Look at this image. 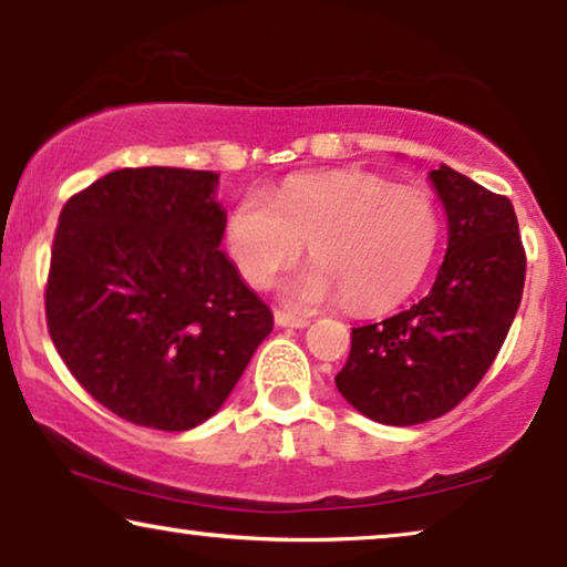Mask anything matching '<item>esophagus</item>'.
Here are the masks:
<instances>
[{"mask_svg": "<svg viewBox=\"0 0 567 567\" xmlns=\"http://www.w3.org/2000/svg\"><path fill=\"white\" fill-rule=\"evenodd\" d=\"M274 317H276L278 328H297L299 330V328H307V324H309V317L286 312V309H276Z\"/></svg>", "mask_w": 567, "mask_h": 567, "instance_id": "1", "label": "esophagus"}]
</instances>
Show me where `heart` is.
Listing matches in <instances>:
<instances>
[{
  "mask_svg": "<svg viewBox=\"0 0 567 567\" xmlns=\"http://www.w3.org/2000/svg\"><path fill=\"white\" fill-rule=\"evenodd\" d=\"M309 243L315 262L284 286L297 305L346 297L361 312L386 309L421 281L439 243V214L415 188L371 173L291 175L245 193L229 212L227 250L239 276L266 286Z\"/></svg>",
  "mask_w": 567,
  "mask_h": 567,
  "instance_id": "obj_1",
  "label": "heart"
}]
</instances>
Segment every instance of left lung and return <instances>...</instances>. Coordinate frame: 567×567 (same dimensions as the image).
I'll use <instances>...</instances> for the list:
<instances>
[{
    "label": "left lung",
    "instance_id": "1",
    "mask_svg": "<svg viewBox=\"0 0 567 567\" xmlns=\"http://www.w3.org/2000/svg\"><path fill=\"white\" fill-rule=\"evenodd\" d=\"M449 219L436 284L417 305L351 332L338 392L371 421L415 425L480 384L522 305L526 252L506 196L441 165L431 173Z\"/></svg>",
    "mask_w": 567,
    "mask_h": 567
}]
</instances>
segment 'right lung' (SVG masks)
<instances>
[{
    "instance_id": "right-lung-1",
    "label": "right lung",
    "mask_w": 567,
    "mask_h": 567,
    "mask_svg": "<svg viewBox=\"0 0 567 567\" xmlns=\"http://www.w3.org/2000/svg\"><path fill=\"white\" fill-rule=\"evenodd\" d=\"M206 169L126 167L74 193L53 237L45 322L76 382L123 421L212 417L274 330L219 250L227 214Z\"/></svg>"
}]
</instances>
